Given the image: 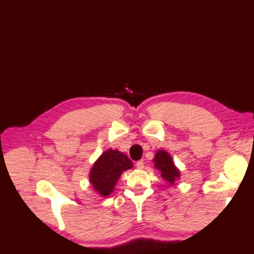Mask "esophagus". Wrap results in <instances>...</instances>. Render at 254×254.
Instances as JSON below:
<instances>
[{
    "label": "esophagus",
    "mask_w": 254,
    "mask_h": 254,
    "mask_svg": "<svg viewBox=\"0 0 254 254\" xmlns=\"http://www.w3.org/2000/svg\"><path fill=\"white\" fill-rule=\"evenodd\" d=\"M143 167H144V161H143V160L138 161V162L136 163V168H138V170H142Z\"/></svg>",
    "instance_id": "34e87169"
}]
</instances>
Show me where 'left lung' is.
<instances>
[{
    "instance_id": "1",
    "label": "left lung",
    "mask_w": 254,
    "mask_h": 254,
    "mask_svg": "<svg viewBox=\"0 0 254 254\" xmlns=\"http://www.w3.org/2000/svg\"><path fill=\"white\" fill-rule=\"evenodd\" d=\"M154 166L157 171L161 172V176L170 185H173L176 180L181 176V173L178 168L174 164L172 156L166 151L158 150L154 157Z\"/></svg>"
}]
</instances>
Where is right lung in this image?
<instances>
[{
    "label": "right lung",
    "instance_id": "right-lung-1",
    "mask_svg": "<svg viewBox=\"0 0 254 254\" xmlns=\"http://www.w3.org/2000/svg\"><path fill=\"white\" fill-rule=\"evenodd\" d=\"M133 167L132 161L117 150H108L101 154L90 170L89 180L101 196H109L124 171Z\"/></svg>",
    "mask_w": 254,
    "mask_h": 254
}]
</instances>
